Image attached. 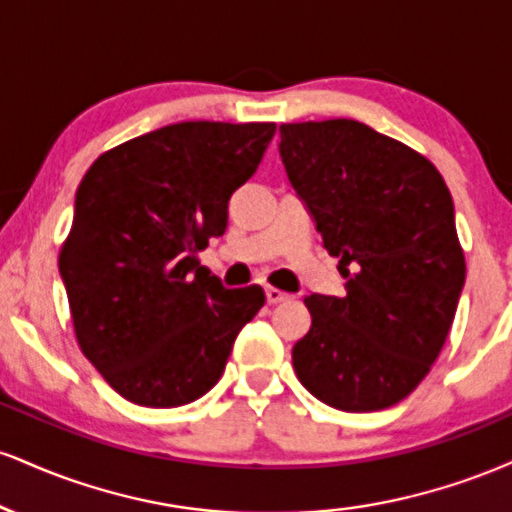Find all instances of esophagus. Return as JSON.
<instances>
[{"instance_id": "34e87169", "label": "esophagus", "mask_w": 512, "mask_h": 512, "mask_svg": "<svg viewBox=\"0 0 512 512\" xmlns=\"http://www.w3.org/2000/svg\"><path fill=\"white\" fill-rule=\"evenodd\" d=\"M264 293H267V303L269 305L291 301V298H293L291 293H286V291H281V289H274V286H267V289H264Z\"/></svg>"}]
</instances>
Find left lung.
Masks as SVG:
<instances>
[{
  "mask_svg": "<svg viewBox=\"0 0 512 512\" xmlns=\"http://www.w3.org/2000/svg\"><path fill=\"white\" fill-rule=\"evenodd\" d=\"M279 154L346 293L308 296L293 346L305 390L342 411L402 402L436 361L464 286L455 209L438 168L356 120L279 127Z\"/></svg>",
  "mask_w": 512,
  "mask_h": 512,
  "instance_id": "1",
  "label": "left lung"
}]
</instances>
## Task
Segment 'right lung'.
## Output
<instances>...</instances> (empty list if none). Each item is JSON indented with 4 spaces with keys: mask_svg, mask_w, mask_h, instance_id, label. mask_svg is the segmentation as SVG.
Listing matches in <instances>:
<instances>
[{
    "mask_svg": "<svg viewBox=\"0 0 512 512\" xmlns=\"http://www.w3.org/2000/svg\"><path fill=\"white\" fill-rule=\"evenodd\" d=\"M274 122H178L105 151L86 170L60 274L79 349L117 395L190 404L219 383L260 286L223 289L197 252L228 226Z\"/></svg>",
    "mask_w": 512,
    "mask_h": 512,
    "instance_id": "add662e5",
    "label": "right lung"
}]
</instances>
